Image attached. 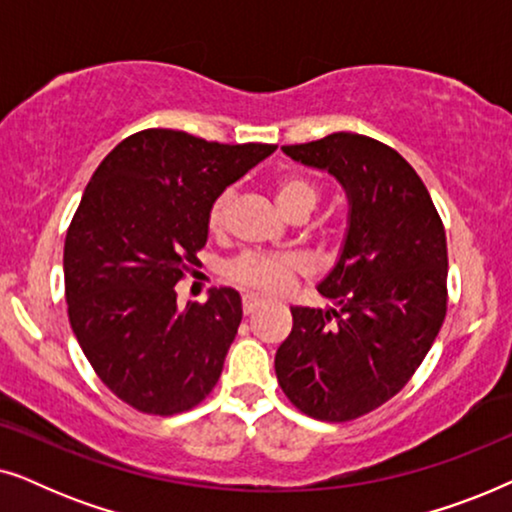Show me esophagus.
Listing matches in <instances>:
<instances>
[{"label": "esophagus", "instance_id": "1", "mask_svg": "<svg viewBox=\"0 0 512 512\" xmlns=\"http://www.w3.org/2000/svg\"><path fill=\"white\" fill-rule=\"evenodd\" d=\"M263 305V300L258 298V296H254V293H247V296H242V310H244V314H251L256 310V307H261Z\"/></svg>", "mask_w": 512, "mask_h": 512}]
</instances>
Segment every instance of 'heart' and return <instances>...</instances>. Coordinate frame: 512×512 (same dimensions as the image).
<instances>
[{
    "mask_svg": "<svg viewBox=\"0 0 512 512\" xmlns=\"http://www.w3.org/2000/svg\"><path fill=\"white\" fill-rule=\"evenodd\" d=\"M321 198L319 186L303 174H284L275 184V200L286 216L310 214ZM228 195H221L212 202L207 214L209 233L219 235L226 228ZM303 270V261L289 254H242L226 265V277L230 282L244 286L256 293H282L291 279Z\"/></svg>",
    "mask_w": 512,
    "mask_h": 512,
    "instance_id": "heart-1",
    "label": "heart"
}]
</instances>
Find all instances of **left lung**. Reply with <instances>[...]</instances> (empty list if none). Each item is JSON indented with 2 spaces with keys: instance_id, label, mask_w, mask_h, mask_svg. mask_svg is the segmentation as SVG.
<instances>
[{
  "instance_id": "8db88e82",
  "label": "left lung",
  "mask_w": 512,
  "mask_h": 512,
  "mask_svg": "<svg viewBox=\"0 0 512 512\" xmlns=\"http://www.w3.org/2000/svg\"><path fill=\"white\" fill-rule=\"evenodd\" d=\"M282 149L340 181L349 226L338 263L317 286L335 307H291L275 373L300 412L349 422L408 384L443 326L445 228L412 165L373 137L333 132Z\"/></svg>"
}]
</instances>
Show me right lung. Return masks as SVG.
Instances as JSON below:
<instances>
[{
    "mask_svg": "<svg viewBox=\"0 0 512 512\" xmlns=\"http://www.w3.org/2000/svg\"><path fill=\"white\" fill-rule=\"evenodd\" d=\"M275 149L149 128L90 177L65 240L67 314L97 377L130 408L177 415L219 382L240 293L221 286L181 307L174 286L207 244L212 202Z\"/></svg>",
    "mask_w": 512,
    "mask_h": 512,
    "instance_id": "obj_1",
    "label": "right lung"
}]
</instances>
